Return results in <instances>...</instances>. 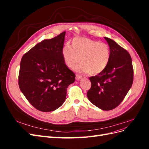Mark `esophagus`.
Listing matches in <instances>:
<instances>
[{
  "mask_svg": "<svg viewBox=\"0 0 149 149\" xmlns=\"http://www.w3.org/2000/svg\"><path fill=\"white\" fill-rule=\"evenodd\" d=\"M82 78V76H80V75H78V74H76V80H79L80 79Z\"/></svg>",
  "mask_w": 149,
  "mask_h": 149,
  "instance_id": "34e87169",
  "label": "esophagus"
}]
</instances>
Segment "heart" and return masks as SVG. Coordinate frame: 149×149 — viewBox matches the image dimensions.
Wrapping results in <instances>:
<instances>
[{"label":"heart","mask_w":149,"mask_h":149,"mask_svg":"<svg viewBox=\"0 0 149 149\" xmlns=\"http://www.w3.org/2000/svg\"><path fill=\"white\" fill-rule=\"evenodd\" d=\"M62 57L70 68L82 63L76 68L81 73L97 74L106 69L111 58L109 46L86 37H76L71 41V47L65 45L62 48Z\"/></svg>","instance_id":"obj_1"}]
</instances>
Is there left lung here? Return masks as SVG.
<instances>
[{"mask_svg": "<svg viewBox=\"0 0 149 149\" xmlns=\"http://www.w3.org/2000/svg\"><path fill=\"white\" fill-rule=\"evenodd\" d=\"M111 49L106 69L89 78L91 87L87 93L89 101L102 110L118 107L131 88L134 79L132 58L127 51L114 40L104 37Z\"/></svg>", "mask_w": 149, "mask_h": 149, "instance_id": "left-lung-1", "label": "left lung"}]
</instances>
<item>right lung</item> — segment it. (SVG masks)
Returning <instances> with one entry per match:
<instances>
[{"mask_svg":"<svg viewBox=\"0 0 149 149\" xmlns=\"http://www.w3.org/2000/svg\"><path fill=\"white\" fill-rule=\"evenodd\" d=\"M65 31L44 40L24 54L20 61L19 85L20 91L35 109L50 112L65 101L68 86L75 74L63 59Z\"/></svg>","mask_w":149,"mask_h":149,"instance_id":"add662e5","label":"right lung"}]
</instances>
